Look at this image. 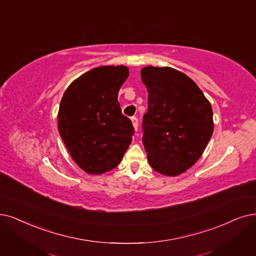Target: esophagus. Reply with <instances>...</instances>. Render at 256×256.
I'll use <instances>...</instances> for the list:
<instances>
[{"mask_svg":"<svg viewBox=\"0 0 256 256\" xmlns=\"http://www.w3.org/2000/svg\"><path fill=\"white\" fill-rule=\"evenodd\" d=\"M131 122H132V125H134V129L138 130V120L136 116H132L131 118Z\"/></svg>","mask_w":256,"mask_h":256,"instance_id":"esophagus-1","label":"esophagus"}]
</instances>
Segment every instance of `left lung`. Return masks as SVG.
Listing matches in <instances>:
<instances>
[{"mask_svg": "<svg viewBox=\"0 0 256 256\" xmlns=\"http://www.w3.org/2000/svg\"><path fill=\"white\" fill-rule=\"evenodd\" d=\"M148 90L142 116V144L151 167L176 176L202 156L213 134V112L202 90L185 74L170 67L140 71Z\"/></svg>", "mask_w": 256, "mask_h": 256, "instance_id": "left-lung-1", "label": "left lung"}]
</instances>
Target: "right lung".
<instances>
[{
	"label": "right lung",
	"mask_w": 256,
	"mask_h": 256,
	"mask_svg": "<svg viewBox=\"0 0 256 256\" xmlns=\"http://www.w3.org/2000/svg\"><path fill=\"white\" fill-rule=\"evenodd\" d=\"M125 66H100L70 84L58 109V132L71 158L89 174L116 168L131 144L134 128L122 114L118 90Z\"/></svg>",
	"instance_id": "1"
}]
</instances>
